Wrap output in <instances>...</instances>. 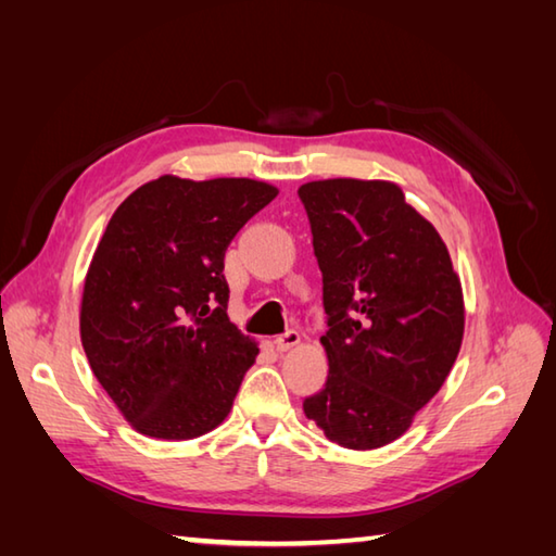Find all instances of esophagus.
Instances as JSON below:
<instances>
[{
    "mask_svg": "<svg viewBox=\"0 0 556 556\" xmlns=\"http://www.w3.org/2000/svg\"><path fill=\"white\" fill-rule=\"evenodd\" d=\"M299 341H301V334L296 332V329H289V332L279 334V337L275 339V346H277L279 353H285V351H291L293 346H296Z\"/></svg>",
    "mask_w": 556,
    "mask_h": 556,
    "instance_id": "34e87169",
    "label": "esophagus"
}]
</instances>
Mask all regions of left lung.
<instances>
[{
  "label": "left lung",
  "mask_w": 556,
  "mask_h": 556,
  "mask_svg": "<svg viewBox=\"0 0 556 556\" xmlns=\"http://www.w3.org/2000/svg\"><path fill=\"white\" fill-rule=\"evenodd\" d=\"M323 271L329 375L303 401L329 442L377 448L440 392L464 339V296L432 224L389 181L299 188Z\"/></svg>",
  "instance_id": "8db88e82"
}]
</instances>
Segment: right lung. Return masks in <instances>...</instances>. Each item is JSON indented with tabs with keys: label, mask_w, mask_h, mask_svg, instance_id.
<instances>
[{
	"label": "right lung",
	"mask_w": 556,
	"mask_h": 556,
	"mask_svg": "<svg viewBox=\"0 0 556 556\" xmlns=\"http://www.w3.org/2000/svg\"><path fill=\"white\" fill-rule=\"evenodd\" d=\"M275 198L253 179L160 176L116 207L83 287L80 341L138 432L193 440L227 418L257 346L229 323L224 251Z\"/></svg>",
	"instance_id": "obj_1"
}]
</instances>
